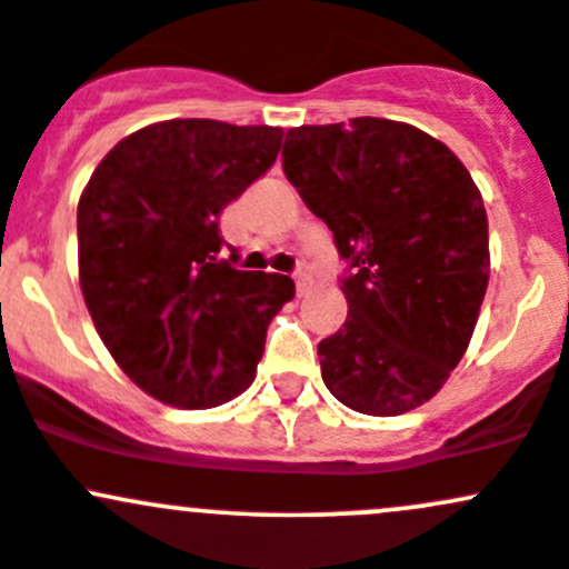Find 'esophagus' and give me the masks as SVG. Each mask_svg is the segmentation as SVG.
Instances as JSON below:
<instances>
[{
  "label": "esophagus",
  "instance_id": "1",
  "mask_svg": "<svg viewBox=\"0 0 569 569\" xmlns=\"http://www.w3.org/2000/svg\"><path fill=\"white\" fill-rule=\"evenodd\" d=\"M292 279H296V287H298V292L303 290V287L309 284V279H311V273H309V268L307 266H298L296 271H292Z\"/></svg>",
  "mask_w": 569,
  "mask_h": 569
}]
</instances>
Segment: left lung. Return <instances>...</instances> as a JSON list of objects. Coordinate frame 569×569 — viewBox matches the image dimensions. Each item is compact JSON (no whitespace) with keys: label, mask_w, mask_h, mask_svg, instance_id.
Wrapping results in <instances>:
<instances>
[{"label":"left lung","mask_w":569,"mask_h":569,"mask_svg":"<svg viewBox=\"0 0 569 569\" xmlns=\"http://www.w3.org/2000/svg\"><path fill=\"white\" fill-rule=\"evenodd\" d=\"M282 168L333 233L347 322L317 345L322 382L363 415L429 401L472 339L488 219L461 160L401 121L298 127Z\"/></svg>","instance_id":"1"}]
</instances>
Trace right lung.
<instances>
[{"mask_svg": "<svg viewBox=\"0 0 569 569\" xmlns=\"http://www.w3.org/2000/svg\"><path fill=\"white\" fill-rule=\"evenodd\" d=\"M279 149V127L160 121L119 140L83 189L91 320L124 375L164 405L209 409L249 388L268 322L296 296L290 277L219 258V213Z\"/></svg>", "mask_w": 569, "mask_h": 569, "instance_id": "obj_1", "label": "right lung"}]
</instances>
